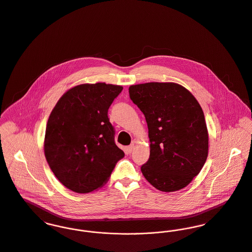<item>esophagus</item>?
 <instances>
[{
    "mask_svg": "<svg viewBox=\"0 0 252 252\" xmlns=\"http://www.w3.org/2000/svg\"><path fill=\"white\" fill-rule=\"evenodd\" d=\"M134 146H135V145L132 143L130 146H128V147L126 148V151H127V153H128V154H131V153L133 152V150H134Z\"/></svg>",
    "mask_w": 252,
    "mask_h": 252,
    "instance_id": "1",
    "label": "esophagus"
}]
</instances>
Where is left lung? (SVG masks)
Wrapping results in <instances>:
<instances>
[{
  "label": "left lung",
  "mask_w": 252,
  "mask_h": 252,
  "mask_svg": "<svg viewBox=\"0 0 252 252\" xmlns=\"http://www.w3.org/2000/svg\"><path fill=\"white\" fill-rule=\"evenodd\" d=\"M128 91L149 128L151 152L142 174L157 190H181L199 174L208 156V131L199 103L174 82L131 85Z\"/></svg>",
  "instance_id": "left-lung-1"
}]
</instances>
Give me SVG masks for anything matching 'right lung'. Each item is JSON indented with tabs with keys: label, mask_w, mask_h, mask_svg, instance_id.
Returning <instances> with one entry per match:
<instances>
[{
	"label": "right lung",
	"mask_w": 252,
	"mask_h": 252,
	"mask_svg": "<svg viewBox=\"0 0 252 252\" xmlns=\"http://www.w3.org/2000/svg\"><path fill=\"white\" fill-rule=\"evenodd\" d=\"M122 90L104 82L75 86L59 98L49 117L45 156L58 180L73 192L100 188L125 156L107 115Z\"/></svg>",
	"instance_id": "obj_1"
}]
</instances>
